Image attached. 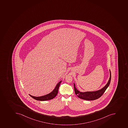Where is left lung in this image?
I'll list each match as a JSON object with an SVG mask.
<instances>
[{
	"label": "left lung",
	"instance_id": "1",
	"mask_svg": "<svg viewBox=\"0 0 128 128\" xmlns=\"http://www.w3.org/2000/svg\"><path fill=\"white\" fill-rule=\"evenodd\" d=\"M110 76L109 80L107 84L105 85V86L102 88L100 90H98L93 91H86V92H81L78 90L76 85L74 83V88L75 92L76 95L79 98L82 99L86 100H95L98 99L101 96L103 93L104 92L105 90L108 88L109 87L110 84L111 79V73L110 70Z\"/></svg>",
	"mask_w": 128,
	"mask_h": 128
}]
</instances>
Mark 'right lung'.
<instances>
[{
    "label": "right lung",
    "instance_id": "right-lung-1",
    "mask_svg": "<svg viewBox=\"0 0 128 128\" xmlns=\"http://www.w3.org/2000/svg\"><path fill=\"white\" fill-rule=\"evenodd\" d=\"M62 81V80H61L58 82V84H56V86L54 88V90H53L51 92L48 93V94H46L44 96H39V97H36V96H31L30 94H29V95L31 98H32L35 100H37L46 101L52 99L53 98H54L58 94L59 88Z\"/></svg>",
    "mask_w": 128,
    "mask_h": 128
}]
</instances>
